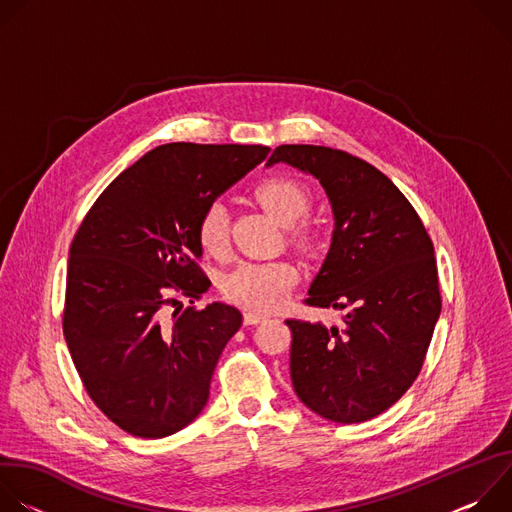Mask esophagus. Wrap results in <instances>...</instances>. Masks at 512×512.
Masks as SVG:
<instances>
[{"mask_svg": "<svg viewBox=\"0 0 512 512\" xmlns=\"http://www.w3.org/2000/svg\"><path fill=\"white\" fill-rule=\"evenodd\" d=\"M265 316L263 314H257V312H245V324L247 326H255L259 322H263Z\"/></svg>", "mask_w": 512, "mask_h": 512, "instance_id": "1", "label": "esophagus"}]
</instances>
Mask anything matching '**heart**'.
Instances as JSON below:
<instances>
[{
  "label": "heart",
  "mask_w": 512,
  "mask_h": 512,
  "mask_svg": "<svg viewBox=\"0 0 512 512\" xmlns=\"http://www.w3.org/2000/svg\"><path fill=\"white\" fill-rule=\"evenodd\" d=\"M255 196L279 225L289 227V237L296 245L308 247L316 241V227L300 221L312 206V192L302 180L287 174L267 176L255 186ZM196 235L208 255L218 257L227 251L229 210L223 202H210L200 212ZM296 279L298 271L285 261H247L223 279V294L245 310L267 312L287 296Z\"/></svg>",
  "instance_id": "1"
}]
</instances>
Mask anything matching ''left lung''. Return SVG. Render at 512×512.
Wrapping results in <instances>:
<instances>
[{"label":"left lung","mask_w":512,"mask_h":512,"mask_svg":"<svg viewBox=\"0 0 512 512\" xmlns=\"http://www.w3.org/2000/svg\"><path fill=\"white\" fill-rule=\"evenodd\" d=\"M320 180L334 233L308 306L346 310L344 324L285 320L300 401L336 423L377 417L417 379L442 312L433 243L401 190L375 166L324 145H279L267 166Z\"/></svg>","instance_id":"obj_1"}]
</instances>
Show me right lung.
Wrapping results in <instances>:
<instances>
[{
	"label": "right lung",
	"instance_id": "add662e5",
	"mask_svg": "<svg viewBox=\"0 0 512 512\" xmlns=\"http://www.w3.org/2000/svg\"><path fill=\"white\" fill-rule=\"evenodd\" d=\"M269 154L265 145L166 143L123 170L70 245L62 332L95 405L123 431L166 437L204 409L243 324L237 308H178L210 287L200 212Z\"/></svg>",
	"mask_w": 512,
	"mask_h": 512
}]
</instances>
